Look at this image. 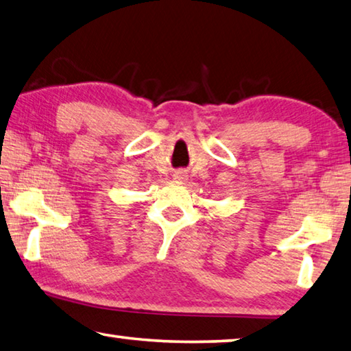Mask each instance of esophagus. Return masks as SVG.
<instances>
[{
	"label": "esophagus",
	"instance_id": "obj_1",
	"mask_svg": "<svg viewBox=\"0 0 351 351\" xmlns=\"http://www.w3.org/2000/svg\"><path fill=\"white\" fill-rule=\"evenodd\" d=\"M174 179H177V180H185L186 179V174L183 171H177L176 174H174Z\"/></svg>",
	"mask_w": 351,
	"mask_h": 351
}]
</instances>
